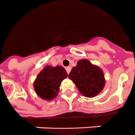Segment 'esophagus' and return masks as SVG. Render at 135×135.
I'll return each instance as SVG.
<instances>
[{"instance_id": "1", "label": "esophagus", "mask_w": 135, "mask_h": 135, "mask_svg": "<svg viewBox=\"0 0 135 135\" xmlns=\"http://www.w3.org/2000/svg\"><path fill=\"white\" fill-rule=\"evenodd\" d=\"M71 67H70V66H67V67H66V71L67 72V74H69L71 71Z\"/></svg>"}]
</instances>
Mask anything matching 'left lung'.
Here are the masks:
<instances>
[{"mask_svg":"<svg viewBox=\"0 0 135 135\" xmlns=\"http://www.w3.org/2000/svg\"><path fill=\"white\" fill-rule=\"evenodd\" d=\"M69 78L83 95L90 98L100 93L105 85L102 70L88 59L78 61L69 74Z\"/></svg>","mask_w":135,"mask_h":135,"instance_id":"1","label":"left lung"}]
</instances>
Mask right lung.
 Returning a JSON list of instances; mask_svg holds the SVG:
<instances>
[{
  "instance_id": "1",
  "label": "right lung",
  "mask_w": 135,
  "mask_h": 135,
  "mask_svg": "<svg viewBox=\"0 0 135 135\" xmlns=\"http://www.w3.org/2000/svg\"><path fill=\"white\" fill-rule=\"evenodd\" d=\"M66 77L67 73L61 66L55 67L46 66L39 73L33 83L35 92L43 99L52 100L59 92L61 81Z\"/></svg>"
}]
</instances>
